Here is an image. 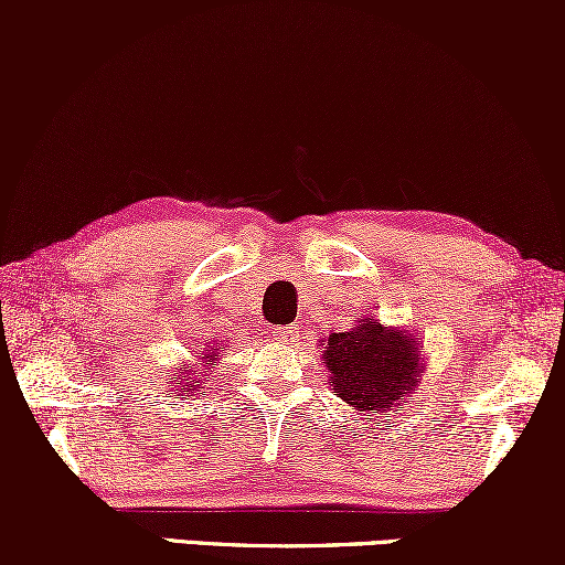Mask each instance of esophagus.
I'll return each mask as SVG.
<instances>
[{
  "instance_id": "obj_1",
  "label": "esophagus",
  "mask_w": 565,
  "mask_h": 565,
  "mask_svg": "<svg viewBox=\"0 0 565 565\" xmlns=\"http://www.w3.org/2000/svg\"><path fill=\"white\" fill-rule=\"evenodd\" d=\"M270 334H274V340L281 342V345H295L297 342L295 327H276V329H270Z\"/></svg>"
}]
</instances>
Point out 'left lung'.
<instances>
[{
  "instance_id": "obj_1",
  "label": "left lung",
  "mask_w": 565,
  "mask_h": 565,
  "mask_svg": "<svg viewBox=\"0 0 565 565\" xmlns=\"http://www.w3.org/2000/svg\"><path fill=\"white\" fill-rule=\"evenodd\" d=\"M321 342L334 395L366 423L385 412H404L406 398L419 387L425 348L417 332L366 313L350 332H332Z\"/></svg>"
}]
</instances>
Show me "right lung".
<instances>
[{"label":"right lung","mask_w":565,"mask_h":565,"mask_svg":"<svg viewBox=\"0 0 565 565\" xmlns=\"http://www.w3.org/2000/svg\"><path fill=\"white\" fill-rule=\"evenodd\" d=\"M217 350L220 345H206L193 364L178 366V372L172 374V385L178 395H199L201 385L206 382V372H212L220 364Z\"/></svg>","instance_id":"obj_1"}]
</instances>
